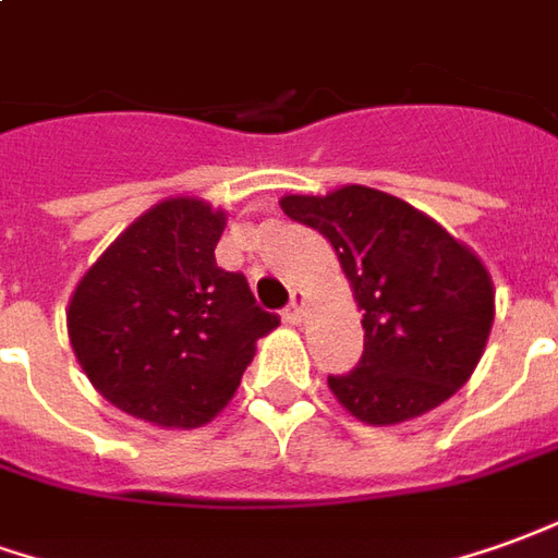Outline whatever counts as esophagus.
Instances as JSON below:
<instances>
[{
	"instance_id": "esophagus-1",
	"label": "esophagus",
	"mask_w": 558,
	"mask_h": 558,
	"mask_svg": "<svg viewBox=\"0 0 558 558\" xmlns=\"http://www.w3.org/2000/svg\"><path fill=\"white\" fill-rule=\"evenodd\" d=\"M303 313H306V294H303V291H291V303H288V310H286V322H291V325H301Z\"/></svg>"
}]
</instances>
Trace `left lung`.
Segmentation results:
<instances>
[{"label": "left lung", "instance_id": "8db88e82", "mask_svg": "<svg viewBox=\"0 0 558 558\" xmlns=\"http://www.w3.org/2000/svg\"><path fill=\"white\" fill-rule=\"evenodd\" d=\"M282 213L318 230L361 310L359 367L328 376L359 422L398 425L428 413L471 379L495 322V286L464 242L386 191L343 184L286 194Z\"/></svg>", "mask_w": 558, "mask_h": 558}]
</instances>
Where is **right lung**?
Listing matches in <instances>:
<instances>
[{
    "label": "right lung",
    "mask_w": 558,
    "mask_h": 558,
    "mask_svg": "<svg viewBox=\"0 0 558 558\" xmlns=\"http://www.w3.org/2000/svg\"><path fill=\"white\" fill-rule=\"evenodd\" d=\"M228 213L167 197L111 242L69 298L72 352L94 389L157 428H199L236 395L279 318L215 264Z\"/></svg>",
    "instance_id": "obj_1"
}]
</instances>
